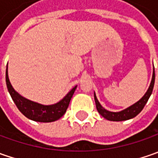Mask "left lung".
Masks as SVG:
<instances>
[{
    "label": "left lung",
    "instance_id": "1",
    "mask_svg": "<svg viewBox=\"0 0 158 158\" xmlns=\"http://www.w3.org/2000/svg\"><path fill=\"white\" fill-rule=\"evenodd\" d=\"M154 83H155V69H153V75H152L151 82H150L149 89L146 91V93L144 94V96L140 100L137 101L136 103H135L134 105H132L129 107L126 108L120 112H110V111L105 109L103 106H101L100 103L98 102V98H97V96L94 92V99L97 110L102 117H104L108 120H111V121H123V120H127V119L135 118L136 115H138L140 112H142L143 107L145 106L146 103L149 100V97L152 93V90L154 88Z\"/></svg>",
    "mask_w": 158,
    "mask_h": 158
}]
</instances>
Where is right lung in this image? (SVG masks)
<instances>
[{
    "mask_svg": "<svg viewBox=\"0 0 158 158\" xmlns=\"http://www.w3.org/2000/svg\"><path fill=\"white\" fill-rule=\"evenodd\" d=\"M6 84L9 94L11 96L15 106H17L18 110L25 117L38 122H52L61 118L67 111L70 100L77 87V85L75 86L61 100L59 101L56 104L45 106L34 101L29 100L21 96L17 91H15V89L12 87L11 83L9 82V75H8V65L6 69Z\"/></svg>",
    "mask_w": 158,
    "mask_h": 158,
    "instance_id": "right-lung-1",
    "label": "right lung"
}]
</instances>
